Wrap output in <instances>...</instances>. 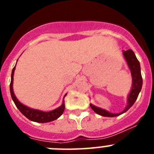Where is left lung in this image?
Here are the masks:
<instances>
[{
  "mask_svg": "<svg viewBox=\"0 0 154 154\" xmlns=\"http://www.w3.org/2000/svg\"><path fill=\"white\" fill-rule=\"evenodd\" d=\"M123 56H124L125 59L127 62L128 66H129L130 71H131L132 79H133L131 91H130V94H129V96L127 97V105H126V108L123 109V112H119V113H112V112H108L107 110L99 108V107H96L92 104H90L91 108H92L94 112H96L99 115L103 116L114 117V116H117L126 112L134 104L137 97H138L139 93L140 92L141 88H142L143 79L140 72V65L138 59L136 57L134 52L131 49L123 51Z\"/></svg>",
  "mask_w": 154,
  "mask_h": 154,
  "instance_id": "left-lung-1",
  "label": "left lung"
}]
</instances>
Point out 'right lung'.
<instances>
[{
  "label": "right lung",
  "instance_id": "right-lung-1",
  "mask_svg": "<svg viewBox=\"0 0 154 154\" xmlns=\"http://www.w3.org/2000/svg\"><path fill=\"white\" fill-rule=\"evenodd\" d=\"M14 70H15V66L14 67L11 72V80L10 84L11 96L12 99H13L14 103L17 106V108L20 110V112L24 116H26L28 119L31 121H35L37 123H48V122L55 120V119H58L59 116H61V115L63 113L64 110H65V102H64V100L61 106L52 110V111H50V112H43V111H41V110L31 109L23 105L21 103H20L18 101V99L16 98L13 91V79ZM65 96H66V94L65 95Z\"/></svg>",
  "mask_w": 154,
  "mask_h": 154
}]
</instances>
